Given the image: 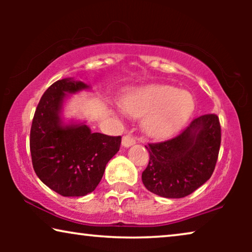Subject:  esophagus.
Segmentation results:
<instances>
[{"instance_id":"obj_1","label":"esophagus","mask_w":252,"mask_h":252,"mask_svg":"<svg viewBox=\"0 0 252 252\" xmlns=\"http://www.w3.org/2000/svg\"><path fill=\"white\" fill-rule=\"evenodd\" d=\"M133 144H135V139H134L133 136H130V135L123 136V140H122V146L123 147L128 148L130 146H133Z\"/></svg>"}]
</instances>
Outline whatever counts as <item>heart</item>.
Returning <instances> with one entry per match:
<instances>
[{"instance_id":"b5f03b06","label":"heart","mask_w":252,"mask_h":252,"mask_svg":"<svg viewBox=\"0 0 252 252\" xmlns=\"http://www.w3.org/2000/svg\"><path fill=\"white\" fill-rule=\"evenodd\" d=\"M123 106L130 116L147 115L143 126L149 135L166 137L187 123L195 102L188 92L166 85H149L130 92Z\"/></svg>"}]
</instances>
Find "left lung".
I'll list each match as a JSON object with an SVG mask.
<instances>
[{"label":"left lung","instance_id":"1","mask_svg":"<svg viewBox=\"0 0 252 252\" xmlns=\"http://www.w3.org/2000/svg\"><path fill=\"white\" fill-rule=\"evenodd\" d=\"M221 142L218 116L203 115L177 136L149 143V164L142 173L148 190L166 198H181L204 185L215 171Z\"/></svg>","mask_w":252,"mask_h":252}]
</instances>
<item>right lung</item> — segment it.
Masks as SVG:
<instances>
[{
    "label": "right lung",
    "instance_id": "right-lung-1",
    "mask_svg": "<svg viewBox=\"0 0 252 252\" xmlns=\"http://www.w3.org/2000/svg\"><path fill=\"white\" fill-rule=\"evenodd\" d=\"M89 88L73 78L54 82L41 97L31 127L34 171L44 185L65 197L94 191L122 143V136L93 133L85 123L63 122L67 94Z\"/></svg>",
    "mask_w": 252,
    "mask_h": 252
}]
</instances>
